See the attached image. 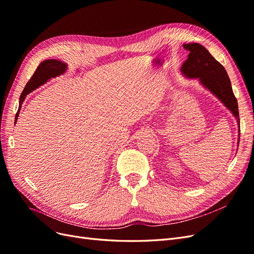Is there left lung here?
<instances>
[{"label": "left lung", "instance_id": "left-lung-1", "mask_svg": "<svg viewBox=\"0 0 254 254\" xmlns=\"http://www.w3.org/2000/svg\"><path fill=\"white\" fill-rule=\"evenodd\" d=\"M183 48L190 52L188 59L181 66L183 74L190 78H199L203 86L215 96H217L221 103L233 113L237 120L238 127L241 128L237 99L234 96L231 81L225 67L201 44L189 43L184 44Z\"/></svg>", "mask_w": 254, "mask_h": 254}]
</instances>
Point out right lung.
I'll list each match as a JSON object with an SVG mask.
<instances>
[{"mask_svg":"<svg viewBox=\"0 0 254 254\" xmlns=\"http://www.w3.org/2000/svg\"><path fill=\"white\" fill-rule=\"evenodd\" d=\"M66 70V64L61 63L59 60H44L43 63L39 64V66L37 67V70L35 71L34 75L30 77V79L27 81L26 86L23 90L22 94L20 96V105H19V110L16 114V120H14V124L18 120L19 117V111L21 109V105L23 101L25 99V96L32 92L33 90L37 89L41 84H43L45 81L49 80L52 77H55V76H58L60 74H63Z\"/></svg>","mask_w":254,"mask_h":254,"instance_id":"add662e5","label":"right lung"}]
</instances>
